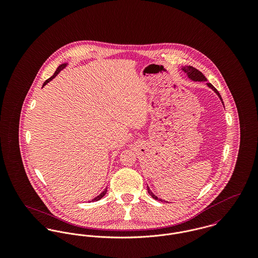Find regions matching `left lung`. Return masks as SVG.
Instances as JSON below:
<instances>
[{"label": "left lung", "instance_id": "obj_1", "mask_svg": "<svg viewBox=\"0 0 258 258\" xmlns=\"http://www.w3.org/2000/svg\"><path fill=\"white\" fill-rule=\"evenodd\" d=\"M183 71H184V73L187 74L188 77H189L190 79H192V80H195V81H205V80H207V78H206V76H205L204 74H202L200 71H198L197 69L192 68V67H184V69H183ZM207 84H208L209 87H211V88L219 95V97L221 99V94H220L219 91L215 88V86H213V84H211V83H207ZM221 101H222V99H221ZM222 103H223V102H222ZM147 189L148 192L150 194V196H151L153 199L159 200V198H157V197L150 190L149 187H148ZM160 201H162V200H160Z\"/></svg>", "mask_w": 258, "mask_h": 258}]
</instances>
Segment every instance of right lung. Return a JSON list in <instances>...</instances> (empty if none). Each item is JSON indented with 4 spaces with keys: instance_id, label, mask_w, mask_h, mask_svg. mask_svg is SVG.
Here are the masks:
<instances>
[{
    "instance_id": "1",
    "label": "right lung",
    "mask_w": 258,
    "mask_h": 258,
    "mask_svg": "<svg viewBox=\"0 0 258 258\" xmlns=\"http://www.w3.org/2000/svg\"><path fill=\"white\" fill-rule=\"evenodd\" d=\"M64 67H66V64H61V66H59V67L57 68V70L55 71V73L53 74V75L44 81V83H43V85H42V86H44V85H45L47 82H49V81H50V80H51L53 77H55V76L57 75V74H58V73H59V72H60V71H61V70H62ZM106 191H107V188H105V189H104V190H103V191H102V192H101L99 196H97V197H96L94 200H92V202H94V201H98V200H100L101 198H103V196L106 194Z\"/></svg>"
}]
</instances>
